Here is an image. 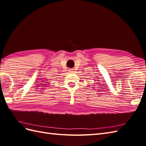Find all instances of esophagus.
<instances>
[{
	"label": "esophagus",
	"mask_w": 146,
	"mask_h": 146,
	"mask_svg": "<svg viewBox=\"0 0 146 146\" xmlns=\"http://www.w3.org/2000/svg\"><path fill=\"white\" fill-rule=\"evenodd\" d=\"M69 71L70 72H71V73H72L73 72H74V69H70L69 70Z\"/></svg>",
	"instance_id": "obj_1"
}]
</instances>
